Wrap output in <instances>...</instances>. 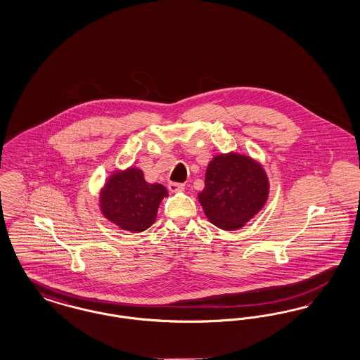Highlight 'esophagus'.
<instances>
[{
	"label": "esophagus",
	"mask_w": 360,
	"mask_h": 360,
	"mask_svg": "<svg viewBox=\"0 0 360 360\" xmlns=\"http://www.w3.org/2000/svg\"><path fill=\"white\" fill-rule=\"evenodd\" d=\"M167 188H169V190H170L172 193H179V191H184V190H185V185H182V184H175V182H170Z\"/></svg>",
	"instance_id": "esophagus-1"
}]
</instances>
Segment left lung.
Wrapping results in <instances>:
<instances>
[{
	"label": "left lung",
	"instance_id": "8db88e82",
	"mask_svg": "<svg viewBox=\"0 0 360 360\" xmlns=\"http://www.w3.org/2000/svg\"><path fill=\"white\" fill-rule=\"evenodd\" d=\"M269 191V178L260 163L247 155L229 153L214 156L207 165L198 201L210 223L235 231L262 210Z\"/></svg>",
	"mask_w": 360,
	"mask_h": 360
}]
</instances>
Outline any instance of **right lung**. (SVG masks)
<instances>
[{
	"instance_id": "add662e5",
	"label": "right lung",
	"mask_w": 360,
	"mask_h": 360,
	"mask_svg": "<svg viewBox=\"0 0 360 360\" xmlns=\"http://www.w3.org/2000/svg\"><path fill=\"white\" fill-rule=\"evenodd\" d=\"M169 193L160 184H148L137 167L115 172L100 193L101 213L124 231L139 233L150 228L159 204Z\"/></svg>"
}]
</instances>
